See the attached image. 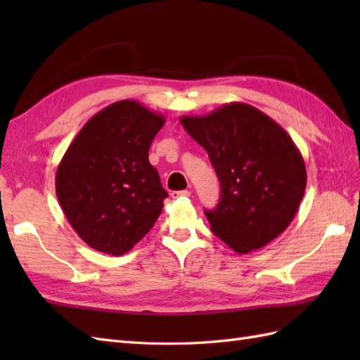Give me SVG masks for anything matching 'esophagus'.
Masks as SVG:
<instances>
[{
    "mask_svg": "<svg viewBox=\"0 0 360 360\" xmlns=\"http://www.w3.org/2000/svg\"><path fill=\"white\" fill-rule=\"evenodd\" d=\"M192 193L188 192V190H181V192H173L172 193V198H174V200H181V198H187Z\"/></svg>",
    "mask_w": 360,
    "mask_h": 360,
    "instance_id": "34e87169",
    "label": "esophagus"
}]
</instances>
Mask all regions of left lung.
<instances>
[{"label":"left lung","instance_id":"left-lung-1","mask_svg":"<svg viewBox=\"0 0 360 360\" xmlns=\"http://www.w3.org/2000/svg\"><path fill=\"white\" fill-rule=\"evenodd\" d=\"M181 125L209 153L221 184L217 209L204 210L212 232L236 254H249L286 231L307 188L300 150L277 122L232 102Z\"/></svg>","mask_w":360,"mask_h":360}]
</instances>
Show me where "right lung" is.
<instances>
[{
	"instance_id": "add662e5",
	"label": "right lung",
	"mask_w": 360,
	"mask_h": 360,
	"mask_svg": "<svg viewBox=\"0 0 360 360\" xmlns=\"http://www.w3.org/2000/svg\"><path fill=\"white\" fill-rule=\"evenodd\" d=\"M162 114L136 101L111 103L74 137L56 174L66 219L89 248L124 255L139 243L168 193L148 160Z\"/></svg>"
}]
</instances>
